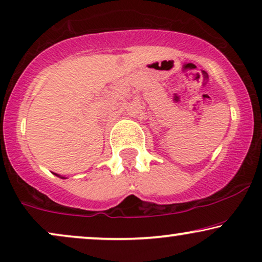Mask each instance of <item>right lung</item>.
<instances>
[{"label":"right lung","instance_id":"obj_1","mask_svg":"<svg viewBox=\"0 0 262 262\" xmlns=\"http://www.w3.org/2000/svg\"><path fill=\"white\" fill-rule=\"evenodd\" d=\"M55 175H57V177H59V178H61V179H66L65 177H60V175H59V174H55Z\"/></svg>","mask_w":262,"mask_h":262}]
</instances>
